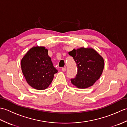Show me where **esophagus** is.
<instances>
[{
    "mask_svg": "<svg viewBox=\"0 0 127 127\" xmlns=\"http://www.w3.org/2000/svg\"><path fill=\"white\" fill-rule=\"evenodd\" d=\"M66 68H63L62 69V71H66Z\"/></svg>",
    "mask_w": 127,
    "mask_h": 127,
    "instance_id": "34e87169",
    "label": "esophagus"
}]
</instances>
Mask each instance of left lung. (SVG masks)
<instances>
[{"label": "left lung", "instance_id": "left-lung-1", "mask_svg": "<svg viewBox=\"0 0 127 127\" xmlns=\"http://www.w3.org/2000/svg\"><path fill=\"white\" fill-rule=\"evenodd\" d=\"M76 63V77L71 79L72 85L78 88H87L93 86L102 73L104 58L92 48L81 47L69 52Z\"/></svg>", "mask_w": 127, "mask_h": 127}]
</instances>
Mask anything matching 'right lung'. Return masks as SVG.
<instances>
[{
  "label": "right lung",
  "mask_w": 127,
  "mask_h": 127,
  "mask_svg": "<svg viewBox=\"0 0 127 127\" xmlns=\"http://www.w3.org/2000/svg\"><path fill=\"white\" fill-rule=\"evenodd\" d=\"M21 65L26 81L37 90L46 89L58 72L48 55V50L44 46L31 48L22 58Z\"/></svg>",
  "instance_id": "right-lung-1"
}]
</instances>
